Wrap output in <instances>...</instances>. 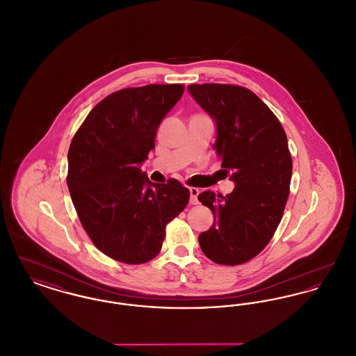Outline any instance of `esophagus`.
Listing matches in <instances>:
<instances>
[{
	"label": "esophagus",
	"mask_w": 356,
	"mask_h": 356,
	"mask_svg": "<svg viewBox=\"0 0 356 356\" xmlns=\"http://www.w3.org/2000/svg\"><path fill=\"white\" fill-rule=\"evenodd\" d=\"M199 193H200V191L197 189V188H189V195H191V199H189V203L197 204L199 203V200H197V196H199Z\"/></svg>",
	"instance_id": "esophagus-1"
}]
</instances>
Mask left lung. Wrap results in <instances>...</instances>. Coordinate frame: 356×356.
Listing matches in <instances>:
<instances>
[{
  "instance_id": "1",
  "label": "left lung",
  "mask_w": 356,
  "mask_h": 356,
  "mask_svg": "<svg viewBox=\"0 0 356 356\" xmlns=\"http://www.w3.org/2000/svg\"><path fill=\"white\" fill-rule=\"evenodd\" d=\"M188 90L216 122L213 149L221 170L235 183L227 196L211 191L199 195L213 213L199 243L218 264H243L264 250L282 220L292 175L287 136L271 109L247 88L192 84Z\"/></svg>"
}]
</instances>
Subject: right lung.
Returning a JSON list of instances; mask_svg holds the SVG:
<instances>
[{
    "label": "right lung",
    "instance_id": "add662e5",
    "mask_svg": "<svg viewBox=\"0 0 356 356\" xmlns=\"http://www.w3.org/2000/svg\"><path fill=\"white\" fill-rule=\"evenodd\" d=\"M183 92L181 84L118 90L89 112L70 143L67 183L79 219L102 254L121 263L152 260L189 200L177 180L153 184L140 170Z\"/></svg>",
    "mask_w": 356,
    "mask_h": 356
}]
</instances>
